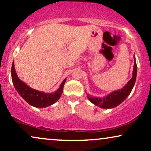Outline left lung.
<instances>
[{
    "instance_id": "obj_1",
    "label": "left lung",
    "mask_w": 151,
    "mask_h": 151,
    "mask_svg": "<svg viewBox=\"0 0 151 151\" xmlns=\"http://www.w3.org/2000/svg\"><path fill=\"white\" fill-rule=\"evenodd\" d=\"M134 62L133 71H132V77L123 88L110 92L109 94H108L106 96H104V97H95V96H91L89 94H88L87 97L90 100V101L92 102L95 106L104 108V109L115 108L117 106H119L120 104H122L131 92L132 88L134 86V83H135L137 67L134 57Z\"/></svg>"
}]
</instances>
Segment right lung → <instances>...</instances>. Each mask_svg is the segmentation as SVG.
Instances as JSON below:
<instances>
[{
	"label": "right lung",
	"mask_w": 151,
	"mask_h": 151,
	"mask_svg": "<svg viewBox=\"0 0 151 151\" xmlns=\"http://www.w3.org/2000/svg\"><path fill=\"white\" fill-rule=\"evenodd\" d=\"M11 73L14 86L18 93L29 105L39 108H45L51 106L60 99L62 92H63L64 84H65L66 81V79L63 80L60 85L59 89L57 90V91L53 92V93H45L44 92L33 89V88H30L29 86H27L25 83H24L23 81H22L18 77L14 68V62L12 63V66Z\"/></svg>",
	"instance_id": "add662e5"
}]
</instances>
